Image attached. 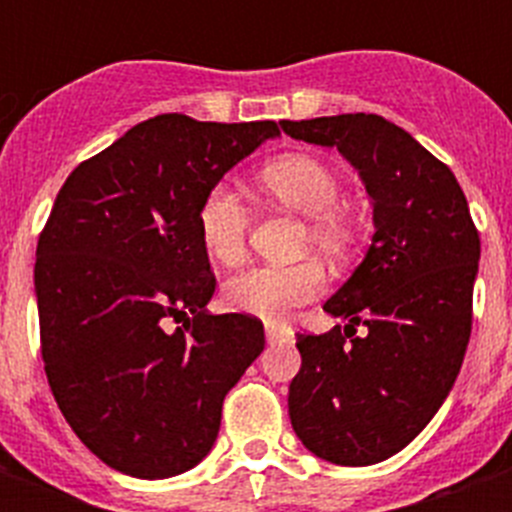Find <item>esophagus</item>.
Masks as SVG:
<instances>
[{
    "label": "esophagus",
    "instance_id": "esophagus-1",
    "mask_svg": "<svg viewBox=\"0 0 512 512\" xmlns=\"http://www.w3.org/2000/svg\"><path fill=\"white\" fill-rule=\"evenodd\" d=\"M265 337H268V342H289V332L287 329L281 327H273V324H265Z\"/></svg>",
    "mask_w": 512,
    "mask_h": 512
}]
</instances>
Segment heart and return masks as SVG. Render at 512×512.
Masks as SVG:
<instances>
[{
  "label": "heart",
  "mask_w": 512,
  "mask_h": 512,
  "mask_svg": "<svg viewBox=\"0 0 512 512\" xmlns=\"http://www.w3.org/2000/svg\"><path fill=\"white\" fill-rule=\"evenodd\" d=\"M257 183L281 207L308 217V244L321 255L342 257L356 244L353 212L337 204L342 191L335 167L311 154H284L260 170ZM201 247L223 265L239 263L247 247L249 209L236 188L217 183L201 199L196 215ZM324 289V271L313 260L292 265H255L225 284V303L233 311L265 321L287 319L289 311L308 303Z\"/></svg>",
  "instance_id": "heart-1"
}]
</instances>
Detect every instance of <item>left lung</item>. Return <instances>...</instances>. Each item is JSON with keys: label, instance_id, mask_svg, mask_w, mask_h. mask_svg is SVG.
I'll use <instances>...</instances> for the list:
<instances>
[{"label": "left lung", "instance_id": "8db88e82", "mask_svg": "<svg viewBox=\"0 0 512 512\" xmlns=\"http://www.w3.org/2000/svg\"><path fill=\"white\" fill-rule=\"evenodd\" d=\"M281 130L337 148L372 201V244L324 303L348 324L297 335L303 366L289 385L305 449L364 468L420 436L449 396L468 350L481 239L452 170L388 119L319 116Z\"/></svg>", "mask_w": 512, "mask_h": 512}]
</instances>
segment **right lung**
<instances>
[{"label": "right lung", "mask_w": 512, "mask_h": 512, "mask_svg": "<svg viewBox=\"0 0 512 512\" xmlns=\"http://www.w3.org/2000/svg\"><path fill=\"white\" fill-rule=\"evenodd\" d=\"M276 135V122L162 114L60 188L34 265L44 372L108 468L170 478L199 465L225 393L263 353L260 321L207 311L215 276L196 215L209 188Z\"/></svg>", "instance_id": "1"}]
</instances>
